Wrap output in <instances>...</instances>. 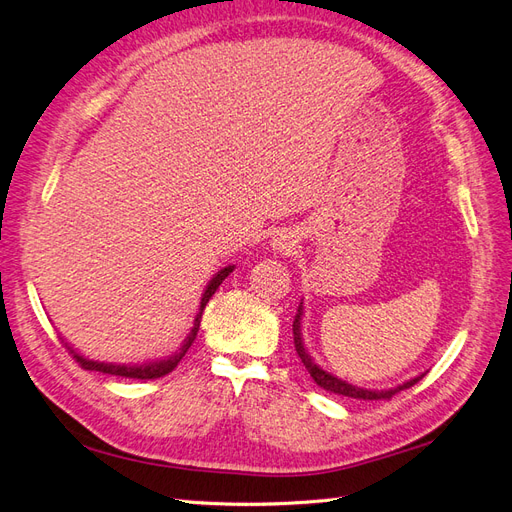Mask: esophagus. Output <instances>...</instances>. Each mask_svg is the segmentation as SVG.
<instances>
[{
	"label": "esophagus",
	"mask_w": 512,
	"mask_h": 512,
	"mask_svg": "<svg viewBox=\"0 0 512 512\" xmlns=\"http://www.w3.org/2000/svg\"><path fill=\"white\" fill-rule=\"evenodd\" d=\"M294 243H297V241H294V239L288 235V232H280V235H277L275 241H273L275 250H280V252H288L290 247H294Z\"/></svg>",
	"instance_id": "34e87169"
}]
</instances>
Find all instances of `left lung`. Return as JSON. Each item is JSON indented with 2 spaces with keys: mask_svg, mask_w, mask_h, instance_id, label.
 Listing matches in <instances>:
<instances>
[{
  "mask_svg": "<svg viewBox=\"0 0 512 512\" xmlns=\"http://www.w3.org/2000/svg\"><path fill=\"white\" fill-rule=\"evenodd\" d=\"M301 320H303V301L297 309V316H294V322H292V335H294V350H297V354L301 356V361L305 365V369L309 371V376L314 378V382L320 386V389L329 391V393H335V395H344V397H352V399H363V401H374V399H391L395 393L404 391V389H410V386H414L418 380H421L423 376H416L404 384L395 386V389H389V391H371V389H361V386H354L342 378H337L333 374H329V371H324L312 356H309V352L305 350V342H303V333H301Z\"/></svg>",
  "mask_w": 512,
  "mask_h": 512,
  "instance_id": "obj_1",
  "label": "left lung"
}]
</instances>
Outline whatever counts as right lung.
Masks as SVG:
<instances>
[{
	"label": "right lung",
	"mask_w": 512,
	"mask_h": 512,
	"mask_svg": "<svg viewBox=\"0 0 512 512\" xmlns=\"http://www.w3.org/2000/svg\"><path fill=\"white\" fill-rule=\"evenodd\" d=\"M232 269L235 267H224L220 269L218 273L213 275V280L209 282V286L205 288V294L203 299H200V307H198V314L194 318V327L190 331V335L185 337L183 346L179 348V352L170 354L168 359H162V361H153V363H143V365H115V363H100V361H89L85 359V356H81L79 352H76L72 346L66 344V348L70 350L72 359H76V363H79L83 369H89V371H102V374H111V376H121V378H134V380H153V378H162L166 374H170L173 371L179 361L185 356V352L190 350V346L194 344L196 339V333H198V327H200V318H203V309L205 305L209 303V299L215 294V290L220 288V284L226 280V277L232 273Z\"/></svg>",
	"instance_id": "1"
}]
</instances>
